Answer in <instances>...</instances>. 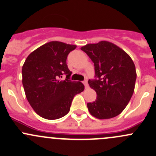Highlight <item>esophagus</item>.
Wrapping results in <instances>:
<instances>
[{
	"mask_svg": "<svg viewBox=\"0 0 156 156\" xmlns=\"http://www.w3.org/2000/svg\"><path fill=\"white\" fill-rule=\"evenodd\" d=\"M83 84H84V87L86 89H87L88 87H89V85H88V83H87V81H83Z\"/></svg>",
	"mask_w": 156,
	"mask_h": 156,
	"instance_id": "1",
	"label": "esophagus"
}]
</instances>
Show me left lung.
Listing matches in <instances>:
<instances>
[{"mask_svg": "<svg viewBox=\"0 0 156 156\" xmlns=\"http://www.w3.org/2000/svg\"><path fill=\"white\" fill-rule=\"evenodd\" d=\"M95 66L96 79L88 83L96 92V99L87 103L92 116L100 119L119 115L130 101L134 90L135 66L122 48L108 41L81 47Z\"/></svg>", "mask_w": 156, "mask_h": 156, "instance_id": "8db88e82", "label": "left lung"}]
</instances>
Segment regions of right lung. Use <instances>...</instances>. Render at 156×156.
I'll return each mask as SVG.
<instances>
[{"mask_svg": "<svg viewBox=\"0 0 156 156\" xmlns=\"http://www.w3.org/2000/svg\"><path fill=\"white\" fill-rule=\"evenodd\" d=\"M76 45L52 41L31 52L22 66L26 98L36 113L47 119L64 117L74 96L84 90L80 81H71L67 56ZM63 73L65 80H60Z\"/></svg>", "mask_w": 156, "mask_h": 156, "instance_id": "obj_1", "label": "right lung"}]
</instances>
